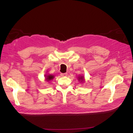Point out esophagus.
<instances>
[{"instance_id": "1", "label": "esophagus", "mask_w": 133, "mask_h": 133, "mask_svg": "<svg viewBox=\"0 0 133 133\" xmlns=\"http://www.w3.org/2000/svg\"><path fill=\"white\" fill-rule=\"evenodd\" d=\"M67 75H68L67 73H61L60 74V75L63 76V77H65V76H67Z\"/></svg>"}]
</instances>
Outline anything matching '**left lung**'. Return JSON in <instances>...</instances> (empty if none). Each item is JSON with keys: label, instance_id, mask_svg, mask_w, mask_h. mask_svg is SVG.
Listing matches in <instances>:
<instances>
[{"label": "left lung", "instance_id": "8db88e82", "mask_svg": "<svg viewBox=\"0 0 133 133\" xmlns=\"http://www.w3.org/2000/svg\"><path fill=\"white\" fill-rule=\"evenodd\" d=\"M78 80H79V82L80 81V83H83L85 81V80H84V76L81 75L78 76Z\"/></svg>", "mask_w": 133, "mask_h": 133}]
</instances>
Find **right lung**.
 I'll use <instances>...</instances> for the list:
<instances>
[{
  "mask_svg": "<svg viewBox=\"0 0 133 133\" xmlns=\"http://www.w3.org/2000/svg\"><path fill=\"white\" fill-rule=\"evenodd\" d=\"M54 78V75H51V74L45 75V80L47 82H49V81H50V80H51L52 79H53Z\"/></svg>",
  "mask_w": 133,
  "mask_h": 133,
  "instance_id": "obj_1",
  "label": "right lung"
}]
</instances>
